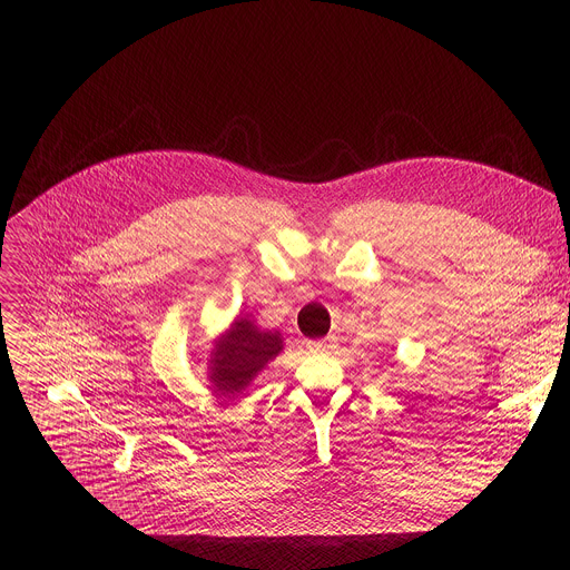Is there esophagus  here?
<instances>
[{
    "instance_id": "esophagus-1",
    "label": "esophagus",
    "mask_w": 570,
    "mask_h": 570,
    "mask_svg": "<svg viewBox=\"0 0 570 570\" xmlns=\"http://www.w3.org/2000/svg\"><path fill=\"white\" fill-rule=\"evenodd\" d=\"M306 347H308L311 354H327L332 350V343H327V341H308Z\"/></svg>"
}]
</instances>
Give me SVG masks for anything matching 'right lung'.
Wrapping results in <instances>:
<instances>
[{"label": "right lung", "mask_w": 570, "mask_h": 570, "mask_svg": "<svg viewBox=\"0 0 570 570\" xmlns=\"http://www.w3.org/2000/svg\"><path fill=\"white\" fill-rule=\"evenodd\" d=\"M282 350L279 332L262 330L253 315L238 313L205 358L207 379L216 394L238 396Z\"/></svg>", "instance_id": "right-lung-1"}]
</instances>
